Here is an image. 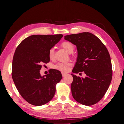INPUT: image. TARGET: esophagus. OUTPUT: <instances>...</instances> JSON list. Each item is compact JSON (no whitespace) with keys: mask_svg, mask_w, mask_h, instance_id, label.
<instances>
[{"mask_svg":"<svg viewBox=\"0 0 124 124\" xmlns=\"http://www.w3.org/2000/svg\"><path fill=\"white\" fill-rule=\"evenodd\" d=\"M62 77H64L66 76V75H67V74H66V73H62Z\"/></svg>","mask_w":124,"mask_h":124,"instance_id":"obj_1","label":"esophagus"}]
</instances>
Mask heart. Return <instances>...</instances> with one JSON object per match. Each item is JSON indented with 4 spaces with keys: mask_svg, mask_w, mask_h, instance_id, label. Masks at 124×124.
Wrapping results in <instances>:
<instances>
[{
    "mask_svg": "<svg viewBox=\"0 0 124 124\" xmlns=\"http://www.w3.org/2000/svg\"><path fill=\"white\" fill-rule=\"evenodd\" d=\"M61 46L70 54H72L74 51L75 46L74 44L69 41H64L61 44ZM48 56L50 60H53L54 58V49L51 48L48 52ZM71 64L70 63H58L54 66V68L61 71L62 72H68L70 70Z\"/></svg>",
    "mask_w": 124,
    "mask_h": 124,
    "instance_id": "heart-1",
    "label": "heart"
}]
</instances>
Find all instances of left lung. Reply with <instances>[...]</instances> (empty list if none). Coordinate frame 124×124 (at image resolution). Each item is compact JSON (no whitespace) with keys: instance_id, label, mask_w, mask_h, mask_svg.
<instances>
[{"instance_id":"1","label":"left lung","mask_w":124,"mask_h":124,"mask_svg":"<svg viewBox=\"0 0 124 124\" xmlns=\"http://www.w3.org/2000/svg\"><path fill=\"white\" fill-rule=\"evenodd\" d=\"M64 39L77 47V61L72 72H84L86 75L83 78L72 74L73 98L85 106L97 103L104 96L112 81V62L107 49L98 38L89 32L66 35Z\"/></svg>"}]
</instances>
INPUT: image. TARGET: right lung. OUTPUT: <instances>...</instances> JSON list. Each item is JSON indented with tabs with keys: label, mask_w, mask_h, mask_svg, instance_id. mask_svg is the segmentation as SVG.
I'll return each mask as SVG.
<instances>
[{
	"label": "right lung",
	"mask_w": 124,
	"mask_h": 124,
	"mask_svg": "<svg viewBox=\"0 0 124 124\" xmlns=\"http://www.w3.org/2000/svg\"><path fill=\"white\" fill-rule=\"evenodd\" d=\"M63 37L62 34L33 35L21 42L15 52L12 78L21 96L29 104L39 106L54 97L56 86L62 79L59 70L51 69L41 77L42 64L50 61L49 50Z\"/></svg>",
	"instance_id": "right-lung-1"
}]
</instances>
